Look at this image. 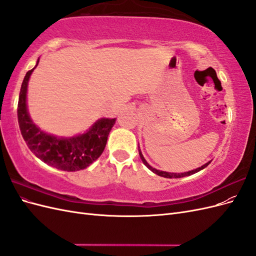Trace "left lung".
<instances>
[{"instance_id":"8db88e82","label":"left lung","mask_w":256,"mask_h":256,"mask_svg":"<svg viewBox=\"0 0 256 256\" xmlns=\"http://www.w3.org/2000/svg\"><path fill=\"white\" fill-rule=\"evenodd\" d=\"M138 154H140V157H141V159H142V161H143V164H144L147 168H148L152 173L157 174V175H159V176H162V177H166V178H180V177H184V176H190V175H192V174L200 172V170L205 168L209 164H210V161H209V162H207V164H205L204 166H202L200 168H196V170H192V171H189V172H184V173H168V172L159 171V170L154 168L152 166H150L148 164H147V161L144 159L143 154H142V152H141L140 150H138Z\"/></svg>"}]
</instances>
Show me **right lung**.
<instances>
[{
    "instance_id": "obj_1",
    "label": "right lung",
    "mask_w": 256,
    "mask_h": 256,
    "mask_svg": "<svg viewBox=\"0 0 256 256\" xmlns=\"http://www.w3.org/2000/svg\"><path fill=\"white\" fill-rule=\"evenodd\" d=\"M34 68L23 79L17 111L21 134L28 147L44 164L62 171L74 172L88 168L102 154L116 120H99L86 132L72 138H58L44 132L30 120L26 106L28 83Z\"/></svg>"
}]
</instances>
